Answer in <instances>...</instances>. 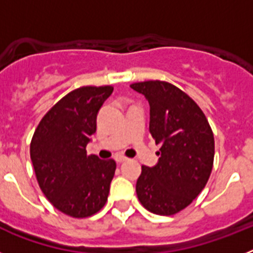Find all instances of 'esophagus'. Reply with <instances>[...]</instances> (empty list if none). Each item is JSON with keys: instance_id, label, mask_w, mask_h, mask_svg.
Returning <instances> with one entry per match:
<instances>
[{"instance_id": "esophagus-1", "label": "esophagus", "mask_w": 253, "mask_h": 253, "mask_svg": "<svg viewBox=\"0 0 253 253\" xmlns=\"http://www.w3.org/2000/svg\"><path fill=\"white\" fill-rule=\"evenodd\" d=\"M128 160V158L126 157H124V156H116L115 157V161L118 163H122V162H125V161Z\"/></svg>"}]
</instances>
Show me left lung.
<instances>
[{
    "instance_id": "8db88e82",
    "label": "left lung",
    "mask_w": 253,
    "mask_h": 253,
    "mask_svg": "<svg viewBox=\"0 0 253 253\" xmlns=\"http://www.w3.org/2000/svg\"><path fill=\"white\" fill-rule=\"evenodd\" d=\"M149 104V131L161 144L158 162L142 166L135 191L140 204L158 215L185 209L202 193L211 173L214 137L202 109L173 84H130Z\"/></svg>"
}]
</instances>
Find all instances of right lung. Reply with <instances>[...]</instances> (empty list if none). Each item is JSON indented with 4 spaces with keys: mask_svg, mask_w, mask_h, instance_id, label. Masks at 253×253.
Instances as JSON below:
<instances>
[{
    "mask_svg": "<svg viewBox=\"0 0 253 253\" xmlns=\"http://www.w3.org/2000/svg\"><path fill=\"white\" fill-rule=\"evenodd\" d=\"M111 86H86L69 92L44 115L30 144L39 186L62 213L86 218L105 205L115 173L114 160L87 156L96 118Z\"/></svg>",
    "mask_w": 253,
    "mask_h": 253,
    "instance_id": "obj_1",
    "label": "right lung"
}]
</instances>
